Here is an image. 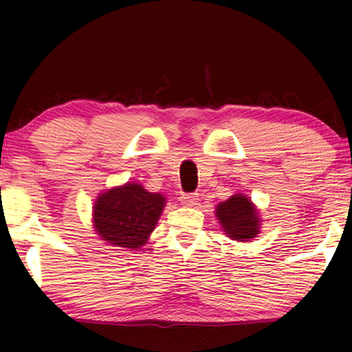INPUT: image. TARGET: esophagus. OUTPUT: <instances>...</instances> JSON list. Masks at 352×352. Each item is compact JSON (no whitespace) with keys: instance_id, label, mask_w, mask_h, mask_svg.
<instances>
[{"instance_id":"esophagus-1","label":"esophagus","mask_w":352,"mask_h":352,"mask_svg":"<svg viewBox=\"0 0 352 352\" xmlns=\"http://www.w3.org/2000/svg\"><path fill=\"white\" fill-rule=\"evenodd\" d=\"M180 201L184 206H194V205H197L199 197H197V194H182Z\"/></svg>"}]
</instances>
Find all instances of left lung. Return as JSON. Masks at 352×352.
<instances>
[{"label":"left lung","mask_w":352,"mask_h":352,"mask_svg":"<svg viewBox=\"0 0 352 352\" xmlns=\"http://www.w3.org/2000/svg\"><path fill=\"white\" fill-rule=\"evenodd\" d=\"M219 222L234 241H248L259 233V219L252 201L237 194L220 204L216 210Z\"/></svg>","instance_id":"8db88e82"}]
</instances>
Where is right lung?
<instances>
[{
	"instance_id": "1",
	"label": "right lung",
	"mask_w": 352,
	"mask_h": 352,
	"mask_svg": "<svg viewBox=\"0 0 352 352\" xmlns=\"http://www.w3.org/2000/svg\"><path fill=\"white\" fill-rule=\"evenodd\" d=\"M164 197L147 192L136 183L107 190L94 205V228L104 241L115 247L140 248L147 242L158 217Z\"/></svg>"
}]
</instances>
